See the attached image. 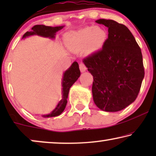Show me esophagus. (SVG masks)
I'll return each mask as SVG.
<instances>
[{
  "label": "esophagus",
  "instance_id": "obj_1",
  "mask_svg": "<svg viewBox=\"0 0 156 156\" xmlns=\"http://www.w3.org/2000/svg\"><path fill=\"white\" fill-rule=\"evenodd\" d=\"M80 71L82 72H85V71H86V69H87L86 66H85V65L82 62H81L80 64Z\"/></svg>",
  "mask_w": 156,
  "mask_h": 156
}]
</instances>
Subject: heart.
Listing matches in <instances>:
<instances>
[{
    "mask_svg": "<svg viewBox=\"0 0 156 156\" xmlns=\"http://www.w3.org/2000/svg\"><path fill=\"white\" fill-rule=\"evenodd\" d=\"M106 39V31L99 27H87L68 34L70 45L75 49H82L87 45L89 50H98Z\"/></svg>",
    "mask_w": 156,
    "mask_h": 156,
    "instance_id": "obj_1",
    "label": "heart"
}]
</instances>
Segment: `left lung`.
Segmentation results:
<instances>
[{"label": "left lung", "instance_id": "1", "mask_svg": "<svg viewBox=\"0 0 156 156\" xmlns=\"http://www.w3.org/2000/svg\"><path fill=\"white\" fill-rule=\"evenodd\" d=\"M108 27L101 50L83 59L93 76L94 101L105 112H119L135 101L144 77L140 47L129 28L113 20L99 19Z\"/></svg>", "mask_w": 156, "mask_h": 156}]
</instances>
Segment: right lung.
<instances>
[{
    "mask_svg": "<svg viewBox=\"0 0 156 156\" xmlns=\"http://www.w3.org/2000/svg\"><path fill=\"white\" fill-rule=\"evenodd\" d=\"M64 26L59 27H49L45 26L44 25H35L33 27H32L33 31L32 32H26L24 34L23 37H25L27 36L31 35H38L43 37H55V33L57 31L63 28ZM80 70L79 68V65L76 62L72 64L71 67L65 72L62 80V92L63 97L62 99L60 100L59 104H57V107L50 113V114L45 115L44 117H53L57 116L60 115L63 111L65 110L67 103V97L69 94V91L70 87L72 86V84L77 80V79L80 76Z\"/></svg>",
    "mask_w": 156,
    "mask_h": 156,
    "instance_id": "right-lung-1",
    "label": "right lung"
}]
</instances>
